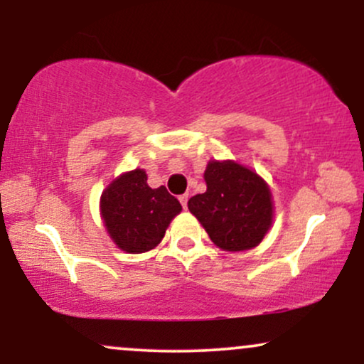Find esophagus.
Wrapping results in <instances>:
<instances>
[{"label":"esophagus","mask_w":364,"mask_h":364,"mask_svg":"<svg viewBox=\"0 0 364 364\" xmlns=\"http://www.w3.org/2000/svg\"><path fill=\"white\" fill-rule=\"evenodd\" d=\"M188 198H190V195H188V193H185V195L179 196V202H181L183 208H186V207H188Z\"/></svg>","instance_id":"34e87169"}]
</instances>
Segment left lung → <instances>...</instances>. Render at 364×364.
I'll list each match as a JSON object with an SVG mask.
<instances>
[{"label":"left lung","mask_w":364,"mask_h":364,"mask_svg":"<svg viewBox=\"0 0 364 364\" xmlns=\"http://www.w3.org/2000/svg\"><path fill=\"white\" fill-rule=\"evenodd\" d=\"M205 193L188 208L212 243L224 252H246L262 243L274 223L272 191L257 171L235 161H208Z\"/></svg>","instance_id":"obj_1"}]
</instances>
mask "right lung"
Segmentation results:
<instances>
[{
  "label": "right lung",
  "mask_w": 364,
  "mask_h": 364,
  "mask_svg": "<svg viewBox=\"0 0 364 364\" xmlns=\"http://www.w3.org/2000/svg\"><path fill=\"white\" fill-rule=\"evenodd\" d=\"M99 210L112 243L127 253H145L161 243L181 203L166 186L150 188L145 169L136 168L106 186Z\"/></svg>",
  "instance_id": "add662e5"
}]
</instances>
